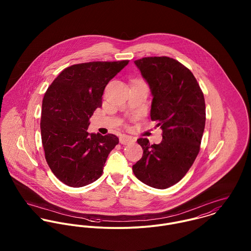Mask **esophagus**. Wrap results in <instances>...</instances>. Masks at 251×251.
Instances as JSON below:
<instances>
[{
	"label": "esophagus",
	"instance_id": "34e87169",
	"mask_svg": "<svg viewBox=\"0 0 251 251\" xmlns=\"http://www.w3.org/2000/svg\"><path fill=\"white\" fill-rule=\"evenodd\" d=\"M132 138L129 137V136H126V135H122L120 137V143L123 144V145H126V144L130 143L132 142Z\"/></svg>",
	"mask_w": 251,
	"mask_h": 251
}]
</instances>
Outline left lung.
<instances>
[{
	"label": "left lung",
	"mask_w": 251,
	"mask_h": 251,
	"mask_svg": "<svg viewBox=\"0 0 251 251\" xmlns=\"http://www.w3.org/2000/svg\"><path fill=\"white\" fill-rule=\"evenodd\" d=\"M134 64L150 86L151 119L162 129V141L151 145L139 138L143 155L132 171L147 185L165 189L184 177L199 153L205 99L192 72L172 58L147 57Z\"/></svg>",
	"instance_id": "obj_1"
}]
</instances>
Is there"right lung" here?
Masks as SVG:
<instances>
[{
  "instance_id": "1",
  "label": "right lung",
  "mask_w": 251,
  "mask_h": 251,
  "mask_svg": "<svg viewBox=\"0 0 251 251\" xmlns=\"http://www.w3.org/2000/svg\"><path fill=\"white\" fill-rule=\"evenodd\" d=\"M129 61L90 62L61 72L47 89L40 119L45 159L53 174L72 187L94 182L119 143L114 134L89 133L90 118L100 107L108 82Z\"/></svg>"
}]
</instances>
